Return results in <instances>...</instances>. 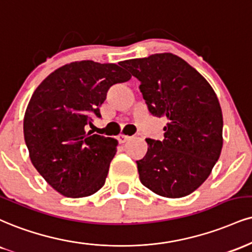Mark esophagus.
<instances>
[{
    "label": "esophagus",
    "instance_id": "esophagus-1",
    "mask_svg": "<svg viewBox=\"0 0 252 252\" xmlns=\"http://www.w3.org/2000/svg\"><path fill=\"white\" fill-rule=\"evenodd\" d=\"M117 139H118V142H120L121 144H123V143H126V142H128L130 137H129V136H126V135H120L117 137Z\"/></svg>",
    "mask_w": 252,
    "mask_h": 252
}]
</instances>
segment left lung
<instances>
[{
    "label": "left lung",
    "mask_w": 252,
    "mask_h": 252,
    "mask_svg": "<svg viewBox=\"0 0 252 252\" xmlns=\"http://www.w3.org/2000/svg\"><path fill=\"white\" fill-rule=\"evenodd\" d=\"M141 82L150 114L168 120L164 139L147 138L148 151L136 160L141 183L157 195L180 198L204 183L223 147V115L208 81L170 53L124 61Z\"/></svg>",
    "instance_id": "obj_1"
}]
</instances>
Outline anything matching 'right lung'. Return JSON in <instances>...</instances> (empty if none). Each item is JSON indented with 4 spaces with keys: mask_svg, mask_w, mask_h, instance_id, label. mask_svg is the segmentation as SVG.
<instances>
[{
    "mask_svg": "<svg viewBox=\"0 0 252 252\" xmlns=\"http://www.w3.org/2000/svg\"><path fill=\"white\" fill-rule=\"evenodd\" d=\"M131 75L114 63L80 61L53 71L36 88L23 120L32 165L57 192L80 198L104 186L115 138L87 132L109 88Z\"/></svg>",
    "mask_w": 252,
    "mask_h": 252,
    "instance_id": "right-lung-1",
    "label": "right lung"
}]
</instances>
